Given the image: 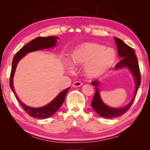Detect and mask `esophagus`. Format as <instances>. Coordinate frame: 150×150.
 I'll list each match as a JSON object with an SVG mask.
<instances>
[{"label": "esophagus", "mask_w": 150, "mask_h": 150, "mask_svg": "<svg viewBox=\"0 0 150 150\" xmlns=\"http://www.w3.org/2000/svg\"><path fill=\"white\" fill-rule=\"evenodd\" d=\"M83 85V83L81 82V81H75V82L73 83V87H79Z\"/></svg>", "instance_id": "1"}]
</instances>
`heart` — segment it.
I'll return each instance as SVG.
<instances>
[{
  "mask_svg": "<svg viewBox=\"0 0 150 150\" xmlns=\"http://www.w3.org/2000/svg\"><path fill=\"white\" fill-rule=\"evenodd\" d=\"M116 53L110 47L95 43H86L73 52L72 63L75 65H86L85 73L88 77H98L112 67Z\"/></svg>",
  "mask_w": 150,
  "mask_h": 150,
  "instance_id": "1",
  "label": "heart"
}]
</instances>
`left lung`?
<instances>
[{
    "label": "left lung",
    "mask_w": 150,
    "mask_h": 150,
    "mask_svg": "<svg viewBox=\"0 0 150 150\" xmlns=\"http://www.w3.org/2000/svg\"><path fill=\"white\" fill-rule=\"evenodd\" d=\"M115 42L116 45H117L118 54L119 56L120 57L121 60L115 65V69H119V68L123 67H127L129 68V69L130 70L134 78H135L136 87L134 98L128 105L122 108H113L106 106L101 100L99 95V91L97 88L98 85V81H93L91 82V83L95 87V93L94 95L92 103H91V106L98 115L102 116V117L108 118L120 116L125 114L130 109L134 103V99H135L137 92H138L141 83L140 71H139L138 62L137 59L136 55L134 54L135 50L118 38H115Z\"/></svg>",
    "instance_id": "8db88e82"
}]
</instances>
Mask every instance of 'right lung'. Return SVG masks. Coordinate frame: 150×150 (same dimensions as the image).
<instances>
[{"label": "right lung", "mask_w": 150, "mask_h": 150, "mask_svg": "<svg viewBox=\"0 0 150 150\" xmlns=\"http://www.w3.org/2000/svg\"><path fill=\"white\" fill-rule=\"evenodd\" d=\"M57 38L55 36H49V37H38L32 40L28 44L25 45L22 47L16 55L14 56L13 60L12 63V69L11 72V76H10V87L13 91L15 96H16L17 100L18 101L20 106L24 109V111L29 116H32L35 118H47L50 116H52L54 113L57 112L58 109L59 108L61 105H62L63 101L65 100V96L67 95L68 91L70 87L66 88L62 92H61L55 99L52 101L50 104L46 106H43L41 108H32L29 106H26L24 103L21 102L18 97L16 93L14 91V88L13 87V77L14 75V71L16 69L17 63L18 61L23 57L27 53L34 52V51L47 49L51 47L55 46L56 44V39Z\"/></svg>", "instance_id": "obj_1"}]
</instances>
